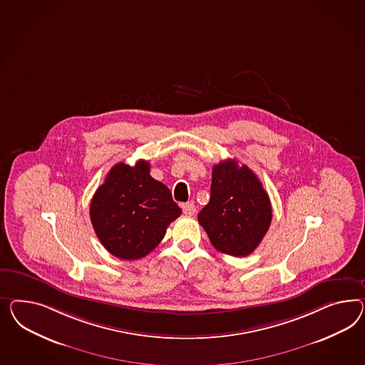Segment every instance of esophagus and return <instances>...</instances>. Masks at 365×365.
I'll use <instances>...</instances> for the list:
<instances>
[{
  "mask_svg": "<svg viewBox=\"0 0 365 365\" xmlns=\"http://www.w3.org/2000/svg\"><path fill=\"white\" fill-rule=\"evenodd\" d=\"M182 210H183V214L187 215V217H192L197 212V207H195L194 203H185V205H182Z\"/></svg>",
  "mask_w": 365,
  "mask_h": 365,
  "instance_id": "esophagus-1",
  "label": "esophagus"
}]
</instances>
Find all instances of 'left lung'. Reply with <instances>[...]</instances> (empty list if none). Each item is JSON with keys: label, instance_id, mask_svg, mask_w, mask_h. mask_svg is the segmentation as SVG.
<instances>
[{"label": "left lung", "instance_id": "left-lung-1", "mask_svg": "<svg viewBox=\"0 0 365 365\" xmlns=\"http://www.w3.org/2000/svg\"><path fill=\"white\" fill-rule=\"evenodd\" d=\"M211 245L231 257L255 251L269 228L272 207L262 182L246 165L222 160L212 168L211 197L197 215Z\"/></svg>", "mask_w": 365, "mask_h": 365}]
</instances>
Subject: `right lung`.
Listing matches in <instances>:
<instances>
[{"label":"right lung","instance_id":"add662e5","mask_svg":"<svg viewBox=\"0 0 365 365\" xmlns=\"http://www.w3.org/2000/svg\"><path fill=\"white\" fill-rule=\"evenodd\" d=\"M180 214L170 190L150 175V163L143 159L135 166L117 163L90 203V220L99 242L123 260L150 254Z\"/></svg>","mask_w":365,"mask_h":365}]
</instances>
